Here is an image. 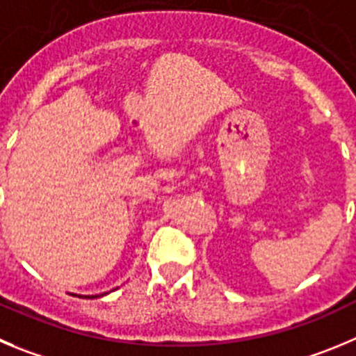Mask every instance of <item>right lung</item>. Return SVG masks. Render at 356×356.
Instances as JSON below:
<instances>
[{
	"instance_id": "1",
	"label": "right lung",
	"mask_w": 356,
	"mask_h": 356,
	"mask_svg": "<svg viewBox=\"0 0 356 356\" xmlns=\"http://www.w3.org/2000/svg\"><path fill=\"white\" fill-rule=\"evenodd\" d=\"M103 295H107V293H102V295H84V297H81V298H98V297H103Z\"/></svg>"
}]
</instances>
